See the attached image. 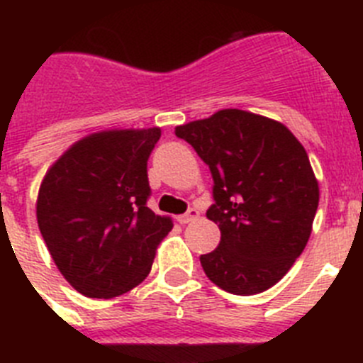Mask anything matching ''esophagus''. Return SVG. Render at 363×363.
I'll list each match as a JSON object with an SVG mask.
<instances>
[{
  "label": "esophagus",
  "instance_id": "obj_1",
  "mask_svg": "<svg viewBox=\"0 0 363 363\" xmlns=\"http://www.w3.org/2000/svg\"><path fill=\"white\" fill-rule=\"evenodd\" d=\"M198 216H200V211H198V209H189L187 213L182 214V216H178V218H176V220H178L179 223H182V225H185V223H191V221L196 220Z\"/></svg>",
  "mask_w": 363,
  "mask_h": 363
}]
</instances>
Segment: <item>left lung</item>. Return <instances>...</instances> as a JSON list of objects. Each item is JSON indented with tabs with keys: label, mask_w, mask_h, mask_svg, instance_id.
Listing matches in <instances>:
<instances>
[{
	"label": "left lung",
	"mask_w": 363,
	"mask_h": 363,
	"mask_svg": "<svg viewBox=\"0 0 363 363\" xmlns=\"http://www.w3.org/2000/svg\"><path fill=\"white\" fill-rule=\"evenodd\" d=\"M211 169L214 203L207 218L220 245L201 255L205 274L240 296L267 291L306 249L320 189L309 156L284 123L223 108L176 127Z\"/></svg>",
	"instance_id": "8db88e82"
}]
</instances>
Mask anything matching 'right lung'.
I'll return each instance as SVG.
<instances>
[{"label": "right lung", "instance_id": "right-lung-1", "mask_svg": "<svg viewBox=\"0 0 363 363\" xmlns=\"http://www.w3.org/2000/svg\"><path fill=\"white\" fill-rule=\"evenodd\" d=\"M160 136V127L89 134L43 176L38 227L63 278L85 296L114 298L142 284L171 233V218L147 207V160Z\"/></svg>", "mask_w": 363, "mask_h": 363}]
</instances>
